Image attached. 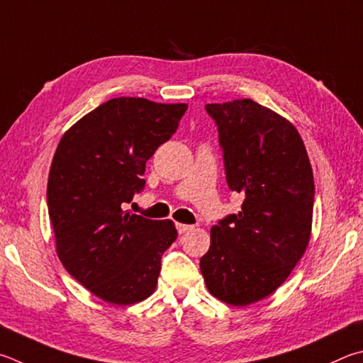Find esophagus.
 <instances>
[{
    "instance_id": "1",
    "label": "esophagus",
    "mask_w": 363,
    "mask_h": 363,
    "mask_svg": "<svg viewBox=\"0 0 363 363\" xmlns=\"http://www.w3.org/2000/svg\"><path fill=\"white\" fill-rule=\"evenodd\" d=\"M176 228H177V233L184 235V233L190 232V230H192L194 227L192 225H186V223H176Z\"/></svg>"
}]
</instances>
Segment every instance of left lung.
Masks as SVG:
<instances>
[{
	"label": "left lung",
	"mask_w": 363,
	"mask_h": 363,
	"mask_svg": "<svg viewBox=\"0 0 363 363\" xmlns=\"http://www.w3.org/2000/svg\"><path fill=\"white\" fill-rule=\"evenodd\" d=\"M217 125L230 190L245 200L211 228L200 269L208 291L233 306L265 298L305 254L314 179L298 131L252 100L206 104Z\"/></svg>",
	"instance_id": "obj_1"
}]
</instances>
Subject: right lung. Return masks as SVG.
<instances>
[{
	"mask_svg": "<svg viewBox=\"0 0 363 363\" xmlns=\"http://www.w3.org/2000/svg\"><path fill=\"white\" fill-rule=\"evenodd\" d=\"M186 111L182 103L113 98L58 143L48 182L58 259L104 301L131 305L155 291L176 227L122 206L146 186V162L176 133Z\"/></svg>",
	"mask_w": 363,
	"mask_h": 363,
	"instance_id": "right-lung-1",
	"label": "right lung"
}]
</instances>
